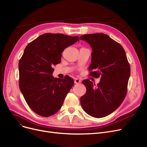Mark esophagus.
I'll return each instance as SVG.
<instances>
[{"label":"esophagus","instance_id":"34e87169","mask_svg":"<svg viewBox=\"0 0 147 147\" xmlns=\"http://www.w3.org/2000/svg\"><path fill=\"white\" fill-rule=\"evenodd\" d=\"M80 82H81V80L80 79H76L74 80V83H75L76 84H80Z\"/></svg>","mask_w":147,"mask_h":147}]
</instances>
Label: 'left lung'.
<instances>
[{
    "instance_id": "8db88e82",
    "label": "left lung",
    "mask_w": 147,
    "mask_h": 147,
    "mask_svg": "<svg viewBox=\"0 0 147 147\" xmlns=\"http://www.w3.org/2000/svg\"><path fill=\"white\" fill-rule=\"evenodd\" d=\"M92 48L89 75L101 78L95 86L88 79L83 80L86 88L80 98L85 112L95 118L105 117L115 111L124 101L127 91L130 67L121 44L103 33L82 35Z\"/></svg>"
}]
</instances>
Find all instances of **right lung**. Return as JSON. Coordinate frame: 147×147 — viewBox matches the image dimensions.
<instances>
[{
  "label": "right lung",
  "mask_w": 147,
  "mask_h": 147,
  "mask_svg": "<svg viewBox=\"0 0 147 147\" xmlns=\"http://www.w3.org/2000/svg\"><path fill=\"white\" fill-rule=\"evenodd\" d=\"M79 41L78 36L47 33L25 48L18 63L19 88L30 109L39 115H53L62 107L73 79L55 78L53 68L61 62L65 49Z\"/></svg>",
  "instance_id": "right-lung-1"
}]
</instances>
